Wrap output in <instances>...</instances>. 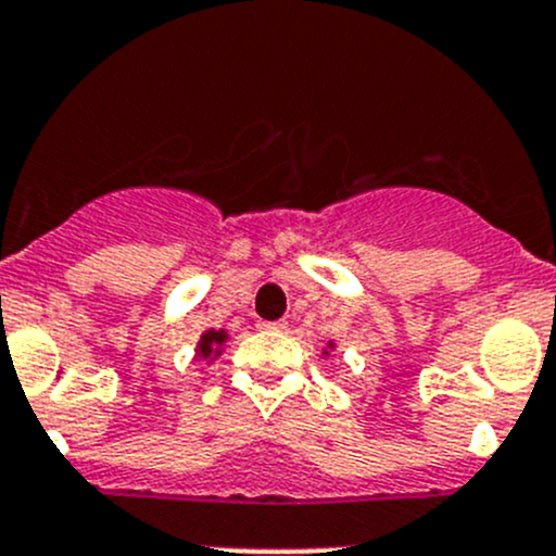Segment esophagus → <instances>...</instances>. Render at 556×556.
<instances>
[{
  "instance_id": "34e87169",
  "label": "esophagus",
  "mask_w": 556,
  "mask_h": 556,
  "mask_svg": "<svg viewBox=\"0 0 556 556\" xmlns=\"http://www.w3.org/2000/svg\"><path fill=\"white\" fill-rule=\"evenodd\" d=\"M286 327H289L286 321H262L260 324V329H267V332H286Z\"/></svg>"
}]
</instances>
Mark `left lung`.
I'll list each match as a JSON object with an SVG mask.
<instances>
[{"label":"left lung","instance_id":"obj_1","mask_svg":"<svg viewBox=\"0 0 556 556\" xmlns=\"http://www.w3.org/2000/svg\"><path fill=\"white\" fill-rule=\"evenodd\" d=\"M334 349H338V345H334V340H329V343L324 345V349H321V356H329V354H332Z\"/></svg>","mask_w":556,"mask_h":556}]
</instances>
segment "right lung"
Masks as SVG:
<instances>
[{
	"mask_svg": "<svg viewBox=\"0 0 556 556\" xmlns=\"http://www.w3.org/2000/svg\"><path fill=\"white\" fill-rule=\"evenodd\" d=\"M229 332L227 329H205L197 340V349H194V359H205L207 365L216 362L218 356L224 354V345H227Z\"/></svg>",
	"mask_w": 556,
	"mask_h": 556,
	"instance_id": "1",
	"label": "right lung"
}]
</instances>
